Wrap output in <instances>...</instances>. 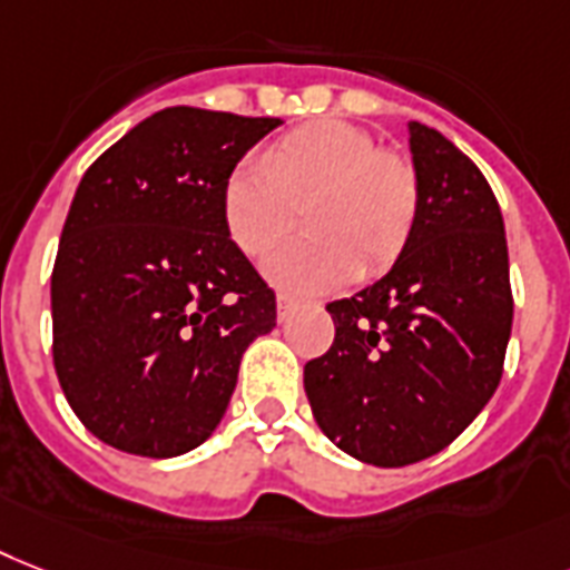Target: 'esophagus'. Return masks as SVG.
I'll list each match as a JSON object with an SVG mask.
<instances>
[{
    "mask_svg": "<svg viewBox=\"0 0 570 570\" xmlns=\"http://www.w3.org/2000/svg\"><path fill=\"white\" fill-rule=\"evenodd\" d=\"M295 309V301L289 295H277V322H286Z\"/></svg>",
    "mask_w": 570,
    "mask_h": 570,
    "instance_id": "1",
    "label": "esophagus"
}]
</instances>
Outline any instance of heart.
Returning <instances> with one entry per match:
<instances>
[{
  "label": "heart",
  "mask_w": 570,
  "mask_h": 570,
  "mask_svg": "<svg viewBox=\"0 0 570 570\" xmlns=\"http://www.w3.org/2000/svg\"><path fill=\"white\" fill-rule=\"evenodd\" d=\"M298 207H307L309 234L281 245L263 272L289 293H327L395 261L419 216V178L372 134L327 119L286 134L263 160L237 164L222 187L228 237L248 257L275 248Z\"/></svg>",
  "instance_id": "1"
}]
</instances>
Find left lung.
<instances>
[{
  "instance_id": "left-lung-1",
  "label": "left lung",
  "mask_w": 570,
  "mask_h": 570,
  "mask_svg": "<svg viewBox=\"0 0 570 570\" xmlns=\"http://www.w3.org/2000/svg\"><path fill=\"white\" fill-rule=\"evenodd\" d=\"M406 131L413 230L381 281L327 304L333 345L304 365L322 433L381 469L428 460L478 419L512 333L510 254L489 180L436 128Z\"/></svg>"
}]
</instances>
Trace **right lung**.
<instances>
[{"instance_id":"1","label":"right lung","mask_w":570,"mask_h":570,"mask_svg":"<svg viewBox=\"0 0 570 570\" xmlns=\"http://www.w3.org/2000/svg\"><path fill=\"white\" fill-rule=\"evenodd\" d=\"M275 117L166 108L85 173L52 272L60 390L92 436L169 460L219 428L239 360L275 327L222 219V187Z\"/></svg>"}]
</instances>
